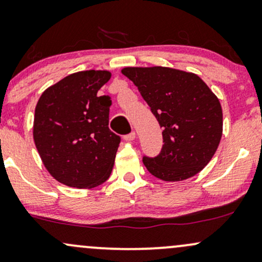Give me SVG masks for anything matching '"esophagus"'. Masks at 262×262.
Returning a JSON list of instances; mask_svg holds the SVG:
<instances>
[{
  "label": "esophagus",
  "mask_w": 262,
  "mask_h": 262,
  "mask_svg": "<svg viewBox=\"0 0 262 262\" xmlns=\"http://www.w3.org/2000/svg\"><path fill=\"white\" fill-rule=\"evenodd\" d=\"M124 138H125L126 141H134L135 138H136V134H135V132L132 131V132H130V134H128V135H126V136H125Z\"/></svg>",
  "instance_id": "34e87169"
}]
</instances>
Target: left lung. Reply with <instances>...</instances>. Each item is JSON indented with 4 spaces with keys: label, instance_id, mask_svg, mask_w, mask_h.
I'll use <instances>...</instances> for the list:
<instances>
[{
    "label": "left lung",
    "instance_id": "1",
    "mask_svg": "<svg viewBox=\"0 0 262 262\" xmlns=\"http://www.w3.org/2000/svg\"><path fill=\"white\" fill-rule=\"evenodd\" d=\"M163 128L161 153L143 157L147 170L164 181L189 179L204 169L223 131L220 100L198 75L169 67H125Z\"/></svg>",
    "mask_w": 262,
    "mask_h": 262
}]
</instances>
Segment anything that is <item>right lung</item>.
Segmentation results:
<instances>
[{"instance_id": "obj_1", "label": "right lung", "mask_w": 262, "mask_h": 262, "mask_svg": "<svg viewBox=\"0 0 262 262\" xmlns=\"http://www.w3.org/2000/svg\"><path fill=\"white\" fill-rule=\"evenodd\" d=\"M109 71H82L64 77L39 98L33 137L45 168L58 183L92 189L109 179L120 136L109 128L107 95L98 91Z\"/></svg>"}]
</instances>
